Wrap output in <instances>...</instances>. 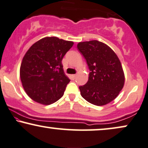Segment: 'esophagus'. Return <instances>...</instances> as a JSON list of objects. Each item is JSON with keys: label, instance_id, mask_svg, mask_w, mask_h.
Masks as SVG:
<instances>
[{"label": "esophagus", "instance_id": "34e87169", "mask_svg": "<svg viewBox=\"0 0 148 148\" xmlns=\"http://www.w3.org/2000/svg\"><path fill=\"white\" fill-rule=\"evenodd\" d=\"M76 74H73V75L72 76V79H73V80L76 79Z\"/></svg>", "mask_w": 148, "mask_h": 148}]
</instances>
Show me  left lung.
I'll list each match as a JSON object with an SVG mask.
<instances>
[{"instance_id": "left-lung-1", "label": "left lung", "mask_w": 148, "mask_h": 148, "mask_svg": "<svg viewBox=\"0 0 148 148\" xmlns=\"http://www.w3.org/2000/svg\"><path fill=\"white\" fill-rule=\"evenodd\" d=\"M77 48L90 70L87 82L79 86L82 97L95 106L113 101L125 84V74L116 54L97 40L79 42Z\"/></svg>"}]
</instances>
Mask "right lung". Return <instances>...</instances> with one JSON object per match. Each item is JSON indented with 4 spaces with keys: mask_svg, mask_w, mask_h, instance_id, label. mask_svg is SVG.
Returning a JSON list of instances; mask_svg holds the SVG:
<instances>
[{
    "mask_svg": "<svg viewBox=\"0 0 148 148\" xmlns=\"http://www.w3.org/2000/svg\"><path fill=\"white\" fill-rule=\"evenodd\" d=\"M74 42L57 37L43 38L28 49L20 67V78L27 95L43 105L62 97L70 80L64 72L62 61Z\"/></svg>",
    "mask_w": 148,
    "mask_h": 148,
    "instance_id": "add662e5",
    "label": "right lung"
}]
</instances>
